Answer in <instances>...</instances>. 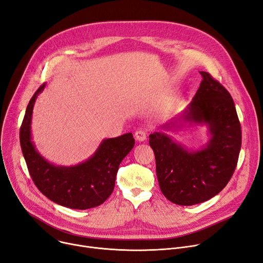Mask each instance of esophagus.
Returning a JSON list of instances; mask_svg holds the SVG:
<instances>
[{
    "label": "esophagus",
    "mask_w": 263,
    "mask_h": 263,
    "mask_svg": "<svg viewBox=\"0 0 263 263\" xmlns=\"http://www.w3.org/2000/svg\"><path fill=\"white\" fill-rule=\"evenodd\" d=\"M134 136H135V139H136L137 142H144V141H146V138H147V134H146V132L143 131V130L136 131L135 134H134Z\"/></svg>",
    "instance_id": "obj_1"
}]
</instances>
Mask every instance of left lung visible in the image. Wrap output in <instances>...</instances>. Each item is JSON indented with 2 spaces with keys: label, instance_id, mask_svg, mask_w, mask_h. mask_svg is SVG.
I'll list each match as a JSON object with an SVG mask.
<instances>
[{
  "label": "left lung",
  "instance_id": "8db88e82",
  "mask_svg": "<svg viewBox=\"0 0 263 263\" xmlns=\"http://www.w3.org/2000/svg\"><path fill=\"white\" fill-rule=\"evenodd\" d=\"M200 74V87L187 108L162 131L149 135L161 191L183 206L217 196L231 180L241 149V126L231 94L208 73ZM198 125H205L209 133L208 143L198 149L176 142L166 133Z\"/></svg>",
  "mask_w": 263,
  "mask_h": 263
}]
</instances>
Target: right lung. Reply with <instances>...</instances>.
Listing matches in <instances>:
<instances>
[{
    "label": "right lung",
    "mask_w": 263,
    "mask_h": 263,
    "mask_svg": "<svg viewBox=\"0 0 263 263\" xmlns=\"http://www.w3.org/2000/svg\"><path fill=\"white\" fill-rule=\"evenodd\" d=\"M42 84L31 97L20 130V143L30 177L50 201L73 209L99 206L113 192L121 161L134 147L132 133L104 138L89 159L74 166L55 165L47 161L34 146L31 118L34 102L43 92Z\"/></svg>",
    "instance_id": "right-lung-1"
}]
</instances>
